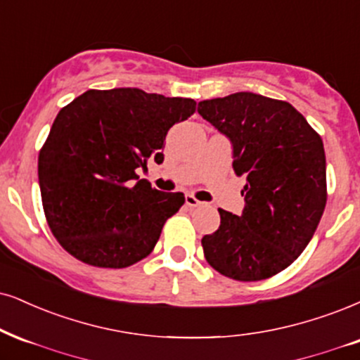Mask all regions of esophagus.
I'll return each instance as SVG.
<instances>
[{
    "mask_svg": "<svg viewBox=\"0 0 360 360\" xmlns=\"http://www.w3.org/2000/svg\"><path fill=\"white\" fill-rule=\"evenodd\" d=\"M185 205L190 207V208H193V207H200V205H202V202H200V200H197V198H195L193 195H187V197H185Z\"/></svg>",
    "mask_w": 360,
    "mask_h": 360,
    "instance_id": "esophagus-1",
    "label": "esophagus"
}]
</instances>
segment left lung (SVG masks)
Listing matches in <instances>:
<instances>
[{"instance_id":"8db88e82","label":"left lung","mask_w":360,"mask_h":360,"mask_svg":"<svg viewBox=\"0 0 360 360\" xmlns=\"http://www.w3.org/2000/svg\"><path fill=\"white\" fill-rule=\"evenodd\" d=\"M197 110L230 140L233 170L247 176L242 215L219 208V230L202 238L205 259L233 281L272 277L302 254L326 208L322 139L290 103L257 93L203 100Z\"/></svg>"}]
</instances>
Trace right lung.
<instances>
[{
  "instance_id": "right-lung-1",
  "label": "right lung",
  "mask_w": 360,
  "mask_h": 360,
  "mask_svg": "<svg viewBox=\"0 0 360 360\" xmlns=\"http://www.w3.org/2000/svg\"><path fill=\"white\" fill-rule=\"evenodd\" d=\"M192 98L139 88L88 90L66 105L39 150L38 180L53 235L75 259L123 269L157 245L184 193L139 180L136 168L163 162V141L193 115Z\"/></svg>"
}]
</instances>
